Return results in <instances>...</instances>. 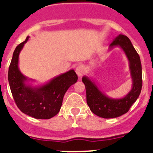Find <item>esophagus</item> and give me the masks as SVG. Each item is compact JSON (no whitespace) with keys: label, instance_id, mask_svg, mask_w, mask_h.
I'll list each match as a JSON object with an SVG mask.
<instances>
[{"label":"esophagus","instance_id":"1","mask_svg":"<svg viewBox=\"0 0 153 153\" xmlns=\"http://www.w3.org/2000/svg\"><path fill=\"white\" fill-rule=\"evenodd\" d=\"M85 71H86V69L83 67V65H79V66H77L76 68V73L77 74V76L79 77H81L83 74H84Z\"/></svg>","mask_w":153,"mask_h":153}]
</instances>
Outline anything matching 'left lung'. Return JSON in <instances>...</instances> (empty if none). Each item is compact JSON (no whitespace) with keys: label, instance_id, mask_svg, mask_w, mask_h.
<instances>
[{"label":"left lung","instance_id":"1","mask_svg":"<svg viewBox=\"0 0 153 153\" xmlns=\"http://www.w3.org/2000/svg\"><path fill=\"white\" fill-rule=\"evenodd\" d=\"M119 47L123 51L129 61V67L132 79V89L122 98H112L102 93L95 81L90 76H83L82 81L86 92V102L90 110L102 118H117L129 111L140 96L143 85L142 65L140 57L126 36L120 34L113 40L109 51Z\"/></svg>","mask_w":153,"mask_h":153}]
</instances>
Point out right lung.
I'll return each mask as SVG.
<instances>
[{"label": "right lung", "mask_w": 153, "mask_h": 153, "mask_svg": "<svg viewBox=\"0 0 153 153\" xmlns=\"http://www.w3.org/2000/svg\"><path fill=\"white\" fill-rule=\"evenodd\" d=\"M30 36L13 51L8 70V81L14 101L21 111L35 119L47 120L56 116L62 106L64 94L77 81L74 70L58 75L44 84L33 86L19 69V55Z\"/></svg>", "instance_id": "1"}]
</instances>
